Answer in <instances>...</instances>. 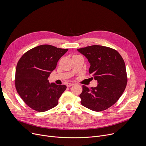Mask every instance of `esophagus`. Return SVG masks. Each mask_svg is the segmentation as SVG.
Returning <instances> with one entry per match:
<instances>
[{
	"label": "esophagus",
	"mask_w": 146,
	"mask_h": 146,
	"mask_svg": "<svg viewBox=\"0 0 146 146\" xmlns=\"http://www.w3.org/2000/svg\"><path fill=\"white\" fill-rule=\"evenodd\" d=\"M73 85H74V84H73V83H67L66 86H67L68 87H70L73 86Z\"/></svg>",
	"instance_id": "34e87169"
}]
</instances>
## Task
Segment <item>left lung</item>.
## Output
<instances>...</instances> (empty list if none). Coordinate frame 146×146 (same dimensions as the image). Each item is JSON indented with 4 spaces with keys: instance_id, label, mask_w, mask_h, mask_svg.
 Listing matches in <instances>:
<instances>
[{
    "instance_id": "obj_1",
    "label": "left lung",
    "mask_w": 146,
    "mask_h": 146,
    "mask_svg": "<svg viewBox=\"0 0 146 146\" xmlns=\"http://www.w3.org/2000/svg\"><path fill=\"white\" fill-rule=\"evenodd\" d=\"M90 64V74L97 81L96 87L82 86L81 105L95 111L113 106L123 94L127 84L125 64L121 55L110 47L99 45L77 49Z\"/></svg>"
}]
</instances>
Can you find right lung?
I'll return each mask as SVG.
<instances>
[{"label": "right lung", "instance_id": "1", "mask_svg": "<svg viewBox=\"0 0 146 146\" xmlns=\"http://www.w3.org/2000/svg\"><path fill=\"white\" fill-rule=\"evenodd\" d=\"M68 50L41 45L25 52L19 60L15 72L16 90L33 110L44 112L58 105L59 98L67 87L54 82L50 84L48 78Z\"/></svg>", "mask_w": 146, "mask_h": 146}]
</instances>
